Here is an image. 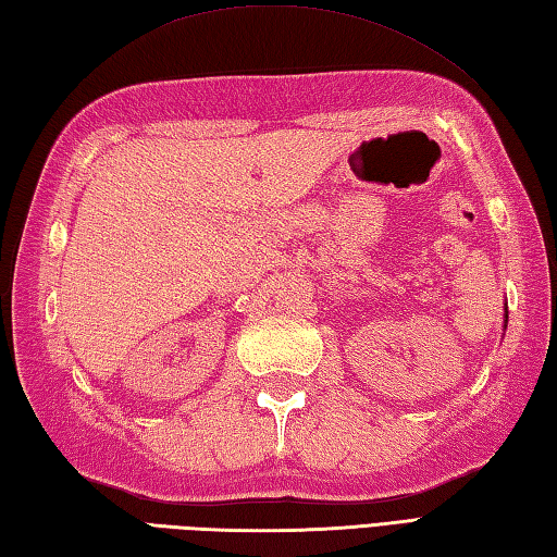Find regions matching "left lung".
<instances>
[{"instance_id":"8db88e82","label":"left lung","mask_w":557,"mask_h":557,"mask_svg":"<svg viewBox=\"0 0 557 557\" xmlns=\"http://www.w3.org/2000/svg\"><path fill=\"white\" fill-rule=\"evenodd\" d=\"M506 322H508V308H506Z\"/></svg>"}]
</instances>
